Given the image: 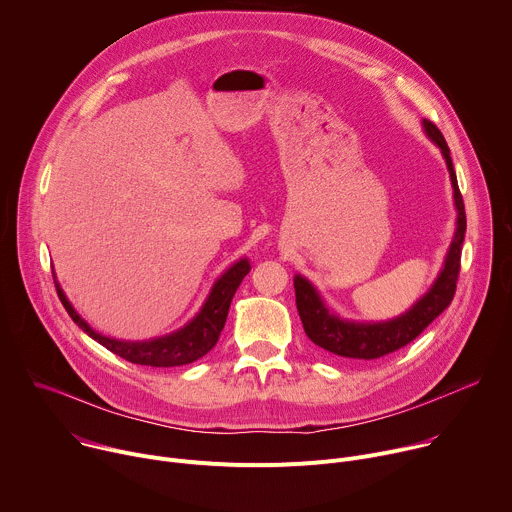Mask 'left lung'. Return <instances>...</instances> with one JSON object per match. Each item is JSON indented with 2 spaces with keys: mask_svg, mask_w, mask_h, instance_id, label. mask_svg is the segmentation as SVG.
Wrapping results in <instances>:
<instances>
[{
  "mask_svg": "<svg viewBox=\"0 0 512 512\" xmlns=\"http://www.w3.org/2000/svg\"><path fill=\"white\" fill-rule=\"evenodd\" d=\"M423 127H425V133L440 145V150L446 158L452 186H454L456 208H458V229L450 245L446 265L440 277H437V281L433 283V287L409 312H405L395 320L379 322V324H354V322L338 320L324 308L320 296L316 294V289L304 277L298 275L294 279L296 306H298V314L302 318L304 330L316 346L336 356L358 358V360H373V358L387 356L407 346L409 342H413L454 300L458 275H460L462 243L466 235V210H464L462 192L458 188L450 148L442 131L437 129V125L431 123L429 119H423Z\"/></svg>",
  "mask_w": 512,
  "mask_h": 512,
  "instance_id": "left-lung-1",
  "label": "left lung"
}]
</instances>
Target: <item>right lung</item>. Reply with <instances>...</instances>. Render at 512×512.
Wrapping results in <instances>:
<instances>
[{
	"label": "right lung",
	"mask_w": 512,
	"mask_h": 512,
	"mask_svg": "<svg viewBox=\"0 0 512 512\" xmlns=\"http://www.w3.org/2000/svg\"><path fill=\"white\" fill-rule=\"evenodd\" d=\"M249 269L251 265L247 259H241L239 263H235L221 279L214 283L204 308L186 328L150 342H123V340H113L97 334L75 310H72V306L62 294L60 285L56 281L54 285H56V294L64 310L72 318V322L79 324L83 332H87L93 340L103 344L113 354L133 364H145V367H182V364H190L202 358L218 342V336H221L229 316L231 300L235 296L237 287L249 273Z\"/></svg>",
	"instance_id": "add662e5"
}]
</instances>
